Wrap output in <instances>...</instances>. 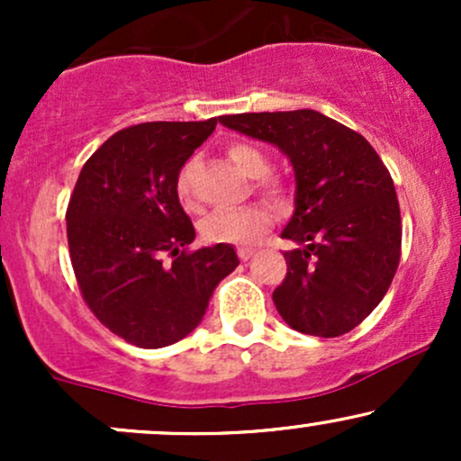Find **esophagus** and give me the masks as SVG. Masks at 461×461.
Returning <instances> with one entry per match:
<instances>
[{
	"instance_id": "1",
	"label": "esophagus",
	"mask_w": 461,
	"mask_h": 461,
	"mask_svg": "<svg viewBox=\"0 0 461 461\" xmlns=\"http://www.w3.org/2000/svg\"><path fill=\"white\" fill-rule=\"evenodd\" d=\"M251 256H253V249H249V247H242V249H238V258H240L242 262L251 260Z\"/></svg>"
}]
</instances>
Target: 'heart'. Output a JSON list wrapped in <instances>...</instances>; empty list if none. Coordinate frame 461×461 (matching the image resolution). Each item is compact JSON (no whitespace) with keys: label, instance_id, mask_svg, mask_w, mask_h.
<instances>
[{"label":"heart","instance_id":"b5f03b06","mask_svg":"<svg viewBox=\"0 0 461 461\" xmlns=\"http://www.w3.org/2000/svg\"><path fill=\"white\" fill-rule=\"evenodd\" d=\"M227 158L238 171L249 179H258L256 188L275 208H284L288 201V186L284 179L267 176L271 160L262 149L251 142H231L227 147ZM176 197L182 208L197 210L193 194V162L179 168L176 179ZM273 216L262 205H247L240 210H219L201 221L199 231L210 242H230V245H256L271 230Z\"/></svg>","mask_w":461,"mask_h":461}]
</instances>
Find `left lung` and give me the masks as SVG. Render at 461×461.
I'll return each mask as SVG.
<instances>
[{
  "label": "left lung",
  "mask_w": 461,
  "mask_h": 461,
  "mask_svg": "<svg viewBox=\"0 0 461 461\" xmlns=\"http://www.w3.org/2000/svg\"><path fill=\"white\" fill-rule=\"evenodd\" d=\"M225 128L279 147L294 168V212L282 238L284 282L273 301L293 330L351 331L379 305L401 260L393 177L370 142L316 110L221 116Z\"/></svg>",
  "instance_id": "8db88e82"
}]
</instances>
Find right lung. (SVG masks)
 <instances>
[{"instance_id": "1", "label": "right lung", "mask_w": 461, "mask_h": 461, "mask_svg": "<svg viewBox=\"0 0 461 461\" xmlns=\"http://www.w3.org/2000/svg\"><path fill=\"white\" fill-rule=\"evenodd\" d=\"M214 128L216 119L131 125L79 171L67 208L68 256L88 308L130 345L186 338L240 264L225 242L186 251L194 227L176 197L179 168Z\"/></svg>"}]
</instances>
